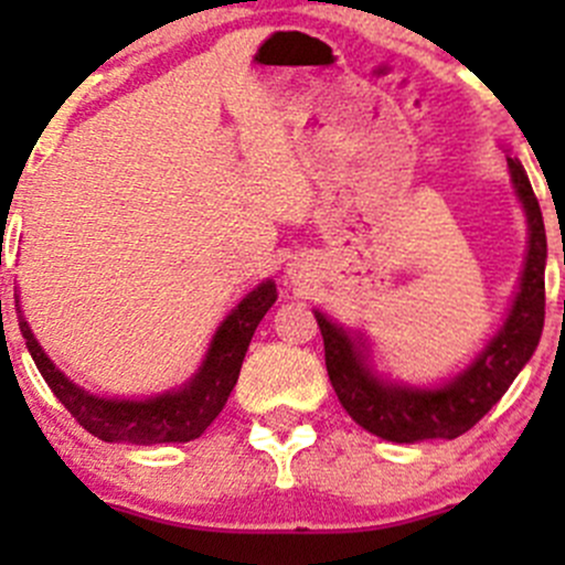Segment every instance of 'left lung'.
I'll return each instance as SVG.
<instances>
[{
  "label": "left lung",
  "instance_id": "8db88e82",
  "mask_svg": "<svg viewBox=\"0 0 565 565\" xmlns=\"http://www.w3.org/2000/svg\"><path fill=\"white\" fill-rule=\"evenodd\" d=\"M509 169L516 193L525 204L530 226L525 273L503 330L454 383L437 391H413L380 383L361 363L350 335L315 311L324 341V366L341 407L358 426L383 440L415 443L431 437L454 440L465 435L500 402L539 347L541 328H544V218L522 163L509 158Z\"/></svg>",
  "mask_w": 565,
  "mask_h": 565
}]
</instances>
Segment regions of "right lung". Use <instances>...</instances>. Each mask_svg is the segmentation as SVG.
<instances>
[{
  "label": "right lung",
  "mask_w": 565,
  "mask_h": 565,
  "mask_svg": "<svg viewBox=\"0 0 565 565\" xmlns=\"http://www.w3.org/2000/svg\"><path fill=\"white\" fill-rule=\"evenodd\" d=\"M278 292L276 284L265 281L241 300L235 311L224 319V324L215 333L210 344L207 361L202 363L196 377L177 393H163V396L145 398V402H117V398H98L93 393L73 385L54 363L45 358L40 344L32 335L30 324L24 322L19 311V298H15V311H19V328L24 333L26 347L32 352V361L54 391V396L65 404L67 413L100 440L114 443H136V446H156V443H188L196 440L224 409L226 398L241 374L243 358H246L250 335L256 324L276 303Z\"/></svg>",
  "instance_id": "1"
}]
</instances>
